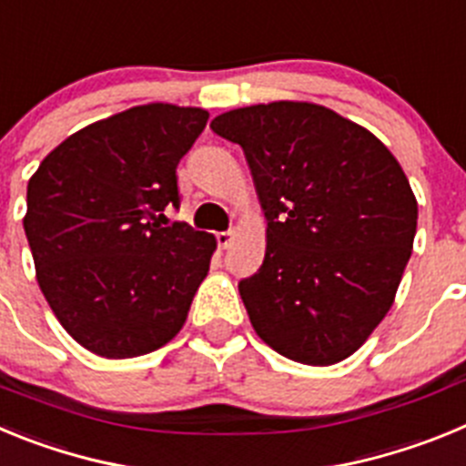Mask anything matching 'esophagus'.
Returning <instances> with one entry per match:
<instances>
[{
	"instance_id": "1",
	"label": "esophagus",
	"mask_w": 466,
	"mask_h": 466,
	"mask_svg": "<svg viewBox=\"0 0 466 466\" xmlns=\"http://www.w3.org/2000/svg\"><path fill=\"white\" fill-rule=\"evenodd\" d=\"M233 240H236V233H233V230H221V233H217V245H219L221 249H228V247L233 245Z\"/></svg>"
}]
</instances>
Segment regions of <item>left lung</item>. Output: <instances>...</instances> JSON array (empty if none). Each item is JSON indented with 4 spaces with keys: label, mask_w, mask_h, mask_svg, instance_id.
Listing matches in <instances>:
<instances>
[{
    "label": "left lung",
    "mask_w": 466,
    "mask_h": 466,
    "mask_svg": "<svg viewBox=\"0 0 466 466\" xmlns=\"http://www.w3.org/2000/svg\"><path fill=\"white\" fill-rule=\"evenodd\" d=\"M240 144L266 212V257L240 279L254 331L287 360L350 357L392 308L418 203L385 144L310 102L226 111L209 126Z\"/></svg>",
    "instance_id": "1"
}]
</instances>
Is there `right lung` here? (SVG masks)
Returning <instances> with one entry per match:
<instances>
[{"label": "right lung", "mask_w": 466, "mask_h": 466, "mask_svg": "<svg viewBox=\"0 0 466 466\" xmlns=\"http://www.w3.org/2000/svg\"><path fill=\"white\" fill-rule=\"evenodd\" d=\"M209 114L142 105L84 127L27 184L25 236L65 331L106 360L163 348L184 327L217 240L184 221L177 166Z\"/></svg>", "instance_id": "1"}]
</instances>
